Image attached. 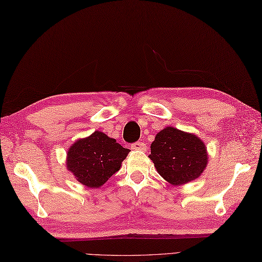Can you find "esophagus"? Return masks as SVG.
I'll list each match as a JSON object with an SVG mask.
<instances>
[{
  "label": "esophagus",
  "mask_w": 262,
  "mask_h": 262,
  "mask_svg": "<svg viewBox=\"0 0 262 262\" xmlns=\"http://www.w3.org/2000/svg\"><path fill=\"white\" fill-rule=\"evenodd\" d=\"M132 148L135 149V151H145L146 149V144L143 142H136L132 145Z\"/></svg>",
  "instance_id": "obj_1"
}]
</instances>
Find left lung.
Returning a JSON list of instances; mask_svg holds the SVG:
<instances>
[{"mask_svg": "<svg viewBox=\"0 0 262 262\" xmlns=\"http://www.w3.org/2000/svg\"><path fill=\"white\" fill-rule=\"evenodd\" d=\"M148 158L159 174L173 186L197 179L208 162L204 142L196 135L174 127H166L158 133Z\"/></svg>", "mask_w": 262, "mask_h": 262, "instance_id": "obj_1", "label": "left lung"}]
</instances>
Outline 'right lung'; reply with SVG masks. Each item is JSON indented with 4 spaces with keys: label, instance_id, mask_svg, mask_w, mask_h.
Here are the masks:
<instances>
[{
    "label": "right lung",
    "instance_id": "add662e5",
    "mask_svg": "<svg viewBox=\"0 0 262 262\" xmlns=\"http://www.w3.org/2000/svg\"><path fill=\"white\" fill-rule=\"evenodd\" d=\"M129 151L114 138L97 130L69 148L66 165L83 186L99 188L119 171Z\"/></svg>",
    "mask_w": 262,
    "mask_h": 262
}]
</instances>
